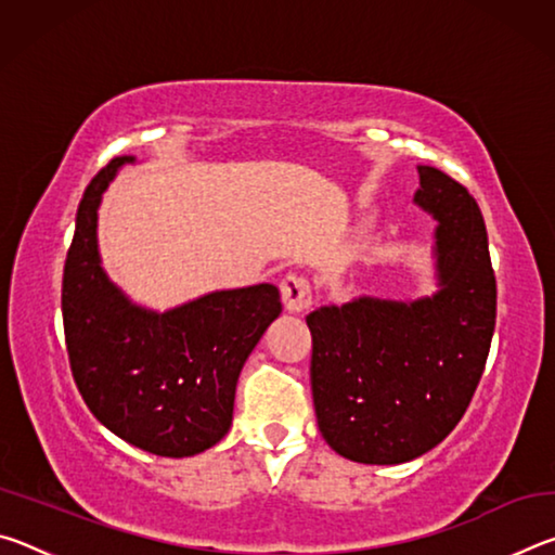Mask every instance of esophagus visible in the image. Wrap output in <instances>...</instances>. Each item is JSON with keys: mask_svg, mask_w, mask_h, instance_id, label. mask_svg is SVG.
I'll list each match as a JSON object with an SVG mask.
<instances>
[{"mask_svg": "<svg viewBox=\"0 0 555 555\" xmlns=\"http://www.w3.org/2000/svg\"><path fill=\"white\" fill-rule=\"evenodd\" d=\"M281 300H284V308L288 313L308 311L313 304V294H311V284H308V279L288 274L284 281H281Z\"/></svg>", "mask_w": 555, "mask_h": 555, "instance_id": "obj_1", "label": "esophagus"}]
</instances>
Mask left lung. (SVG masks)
<instances>
[{
    "instance_id": "left-lung-1",
    "label": "left lung",
    "mask_w": 555,
    "mask_h": 555,
    "mask_svg": "<svg viewBox=\"0 0 555 555\" xmlns=\"http://www.w3.org/2000/svg\"><path fill=\"white\" fill-rule=\"evenodd\" d=\"M418 181L413 203L438 222L436 294L357 296L306 315L318 428L352 463L401 465L436 448L463 418L490 354L496 284L482 212L434 166H418Z\"/></svg>"
}]
</instances>
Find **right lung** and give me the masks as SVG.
Returning a JSON list of instances; mask_svg holds the SVG:
<instances>
[{
    "label": "right lung",
    "instance_id": "right-lung-1",
    "mask_svg": "<svg viewBox=\"0 0 555 555\" xmlns=\"http://www.w3.org/2000/svg\"><path fill=\"white\" fill-rule=\"evenodd\" d=\"M134 156H117L78 205L63 271V327L75 384L102 426L162 457L218 446L232 426L247 357L281 315L274 284L210 291L154 311L107 276L98 244L102 193Z\"/></svg>",
    "mask_w": 555,
    "mask_h": 555
}]
</instances>
